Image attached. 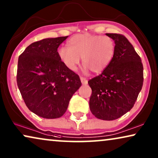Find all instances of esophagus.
<instances>
[{
  "instance_id": "esophagus-1",
  "label": "esophagus",
  "mask_w": 158,
  "mask_h": 158,
  "mask_svg": "<svg viewBox=\"0 0 158 158\" xmlns=\"http://www.w3.org/2000/svg\"><path fill=\"white\" fill-rule=\"evenodd\" d=\"M81 83L84 84V85H86V84L88 83V81L85 78V77H83L81 76Z\"/></svg>"
}]
</instances>
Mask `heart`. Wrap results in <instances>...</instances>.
Masks as SVG:
<instances>
[{"label": "heart", "instance_id": "obj_1", "mask_svg": "<svg viewBox=\"0 0 158 158\" xmlns=\"http://www.w3.org/2000/svg\"><path fill=\"white\" fill-rule=\"evenodd\" d=\"M115 44L107 36L82 34L73 36L69 40L68 47L58 50L60 60L70 70H75L82 58L84 70L101 73L111 62Z\"/></svg>", "mask_w": 158, "mask_h": 158}]
</instances>
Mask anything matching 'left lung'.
Listing matches in <instances>:
<instances>
[{"mask_svg": "<svg viewBox=\"0 0 158 158\" xmlns=\"http://www.w3.org/2000/svg\"><path fill=\"white\" fill-rule=\"evenodd\" d=\"M106 35L115 42L114 57L102 73L88 83L92 89L90 111L96 118L111 121L132 109L143 85V65L124 35Z\"/></svg>", "mask_w": 158, "mask_h": 158, "instance_id": "obj_1", "label": "left lung"}]
</instances>
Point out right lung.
<instances>
[{
	"label": "right lung",
	"instance_id": "right-lung-1",
	"mask_svg": "<svg viewBox=\"0 0 158 158\" xmlns=\"http://www.w3.org/2000/svg\"><path fill=\"white\" fill-rule=\"evenodd\" d=\"M67 38L37 41L19 57L16 81L21 96L28 109L42 118L61 117L81 85L78 75L67 68L58 55L57 48Z\"/></svg>",
	"mask_w": 158,
	"mask_h": 158
}]
</instances>
